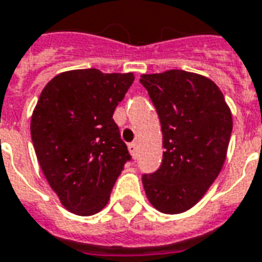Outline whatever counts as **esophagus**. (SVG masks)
Masks as SVG:
<instances>
[{
    "instance_id": "1",
    "label": "esophagus",
    "mask_w": 262,
    "mask_h": 262,
    "mask_svg": "<svg viewBox=\"0 0 262 262\" xmlns=\"http://www.w3.org/2000/svg\"><path fill=\"white\" fill-rule=\"evenodd\" d=\"M127 148H129V152H130V156L133 157V158H136V157H137V144H136V143H130V144L127 146Z\"/></svg>"
}]
</instances>
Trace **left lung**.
Wrapping results in <instances>:
<instances>
[{
  "instance_id": "8db88e82",
  "label": "left lung",
  "mask_w": 262,
  "mask_h": 262,
  "mask_svg": "<svg viewBox=\"0 0 262 262\" xmlns=\"http://www.w3.org/2000/svg\"><path fill=\"white\" fill-rule=\"evenodd\" d=\"M162 129V164L143 176L151 205L182 214L204 197L226 160L232 112L220 87L193 72L172 69L141 75Z\"/></svg>"
}]
</instances>
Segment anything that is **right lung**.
I'll list each match as a JSON object with an SVG mask.
<instances>
[{
  "label": "right lung",
  "mask_w": 262,
  "mask_h": 262,
  "mask_svg": "<svg viewBox=\"0 0 262 262\" xmlns=\"http://www.w3.org/2000/svg\"><path fill=\"white\" fill-rule=\"evenodd\" d=\"M133 80V73L62 72L46 84L33 110L30 133L40 168L73 214L100 212L130 160L112 115Z\"/></svg>",
  "instance_id": "obj_1"
}]
</instances>
